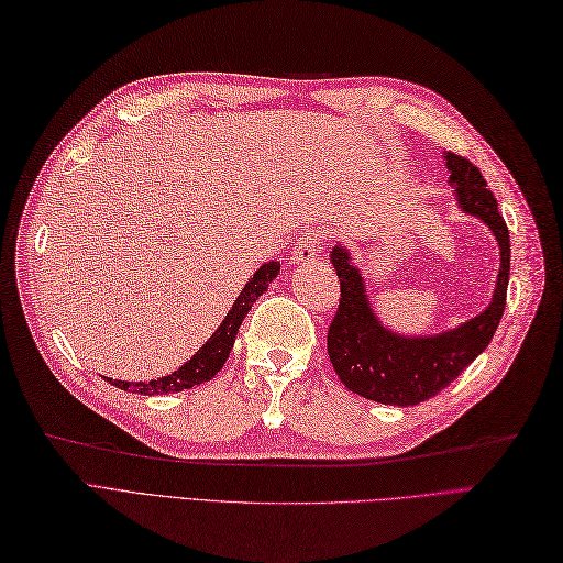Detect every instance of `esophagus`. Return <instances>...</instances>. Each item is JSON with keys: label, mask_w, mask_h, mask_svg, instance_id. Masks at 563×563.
I'll return each mask as SVG.
<instances>
[{"label": "esophagus", "mask_w": 563, "mask_h": 563, "mask_svg": "<svg viewBox=\"0 0 563 563\" xmlns=\"http://www.w3.org/2000/svg\"><path fill=\"white\" fill-rule=\"evenodd\" d=\"M321 244H323V235L319 233V230H313V228L305 230L292 247V264L313 262V258L321 254Z\"/></svg>", "instance_id": "34e87169"}]
</instances>
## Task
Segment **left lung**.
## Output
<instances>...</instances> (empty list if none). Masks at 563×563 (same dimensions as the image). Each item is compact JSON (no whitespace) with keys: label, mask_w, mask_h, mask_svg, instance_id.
<instances>
[{"label":"left lung","mask_w":563,"mask_h":563,"mask_svg":"<svg viewBox=\"0 0 563 563\" xmlns=\"http://www.w3.org/2000/svg\"><path fill=\"white\" fill-rule=\"evenodd\" d=\"M450 183L456 187L459 207L478 216L493 230L501 266L489 307L446 333L432 338H401L383 328L368 307L362 273L350 264V252L335 247L340 305L328 328V356L347 390L393 407H413L435 397L478 356L493 340L507 305L509 285V228L481 168L461 154L446 152Z\"/></svg>","instance_id":"8db88e82"}]
</instances>
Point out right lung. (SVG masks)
Segmentation results:
<instances>
[{
  "label": "right lung",
  "instance_id": "right-lung-1",
  "mask_svg": "<svg viewBox=\"0 0 563 563\" xmlns=\"http://www.w3.org/2000/svg\"><path fill=\"white\" fill-rule=\"evenodd\" d=\"M280 264L278 262H268L262 268L254 273V278L242 287L240 297L235 299L233 309L228 311L225 321L219 325V330L207 340L205 347H201L190 362L183 364L178 371H173L170 376L156 378L150 383H125V380H111L107 378L111 385L121 387V390H131L137 395H164V393H183L190 390V387L211 380L216 373H219L225 364V358L233 350L235 344V335L238 328L242 325V319L247 316V311L252 309L254 301L258 299V295L266 292V285L278 276Z\"/></svg>",
  "mask_w": 563,
  "mask_h": 563
}]
</instances>
